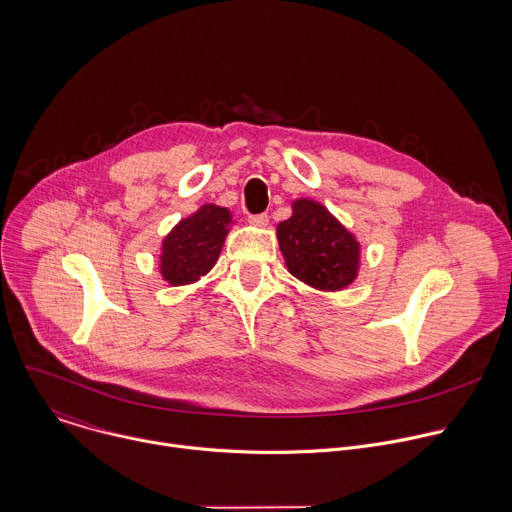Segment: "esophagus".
<instances>
[{"mask_svg":"<svg viewBox=\"0 0 512 512\" xmlns=\"http://www.w3.org/2000/svg\"><path fill=\"white\" fill-rule=\"evenodd\" d=\"M247 221L255 227H265L269 223V215L267 213H259V215H249Z\"/></svg>","mask_w":512,"mask_h":512,"instance_id":"esophagus-1","label":"esophagus"}]
</instances>
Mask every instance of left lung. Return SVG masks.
Masks as SVG:
<instances>
[{"label":"left lung","mask_w":512,"mask_h":512,"mask_svg":"<svg viewBox=\"0 0 512 512\" xmlns=\"http://www.w3.org/2000/svg\"><path fill=\"white\" fill-rule=\"evenodd\" d=\"M277 239L289 271L307 285L337 291L356 279L360 245L319 203L295 201Z\"/></svg>","instance_id":"left-lung-1"}]
</instances>
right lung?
I'll return each instance as SVG.
<instances>
[{"instance_id": "right-lung-1", "label": "right lung", "mask_w": 512, "mask_h": 512, "mask_svg": "<svg viewBox=\"0 0 512 512\" xmlns=\"http://www.w3.org/2000/svg\"><path fill=\"white\" fill-rule=\"evenodd\" d=\"M229 221V211L215 205H205L181 221L162 243L160 271L164 279L185 285L205 275L221 253Z\"/></svg>"}]
</instances>
